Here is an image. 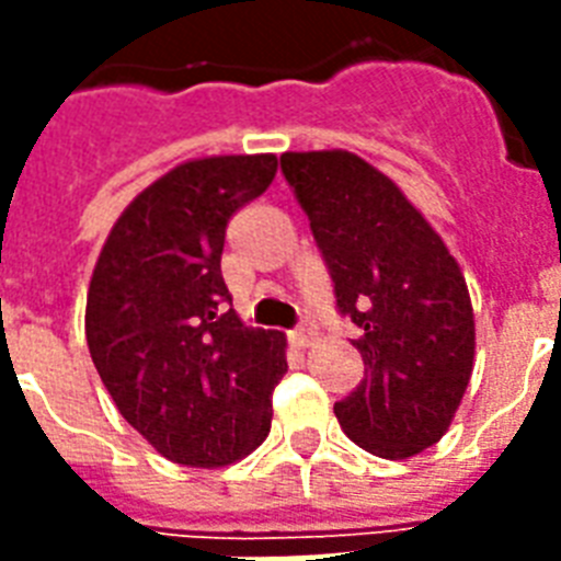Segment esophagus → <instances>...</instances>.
<instances>
[{"label": "esophagus", "mask_w": 561, "mask_h": 561, "mask_svg": "<svg viewBox=\"0 0 561 561\" xmlns=\"http://www.w3.org/2000/svg\"><path fill=\"white\" fill-rule=\"evenodd\" d=\"M314 341H317L314 325H299L297 332H290V343H294L297 350H308V346H311Z\"/></svg>", "instance_id": "1"}]
</instances>
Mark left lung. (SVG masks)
<instances>
[{"label":"left lung","instance_id":"1","mask_svg":"<svg viewBox=\"0 0 561 561\" xmlns=\"http://www.w3.org/2000/svg\"><path fill=\"white\" fill-rule=\"evenodd\" d=\"M323 250L367 375L334 404L352 443L408 460L451 427L474 369L466 276L427 218L383 171L341 151L282 153Z\"/></svg>","mask_w":561,"mask_h":561}]
</instances>
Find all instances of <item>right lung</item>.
<instances>
[{
  "mask_svg": "<svg viewBox=\"0 0 561 561\" xmlns=\"http://www.w3.org/2000/svg\"><path fill=\"white\" fill-rule=\"evenodd\" d=\"M276 153L174 165L110 229L87 290V346L118 413L171 462L220 469L271 434L285 334L250 329L220 276L227 224L276 178Z\"/></svg>",
  "mask_w": 561,
  "mask_h": 561,
  "instance_id": "1",
  "label": "right lung"
}]
</instances>
